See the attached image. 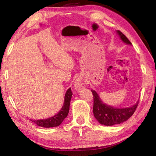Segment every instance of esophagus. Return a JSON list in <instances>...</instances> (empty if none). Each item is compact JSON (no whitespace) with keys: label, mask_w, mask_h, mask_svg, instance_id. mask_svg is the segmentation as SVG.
<instances>
[{"label":"esophagus","mask_w":156,"mask_h":156,"mask_svg":"<svg viewBox=\"0 0 156 156\" xmlns=\"http://www.w3.org/2000/svg\"><path fill=\"white\" fill-rule=\"evenodd\" d=\"M84 87V83H83V82L81 81L80 79H76L75 80V83H74V87L76 89H79L82 87Z\"/></svg>","instance_id":"1"}]
</instances>
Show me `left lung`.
Listing matches in <instances>:
<instances>
[{
  "label": "left lung",
  "mask_w": 156,
  "mask_h": 156,
  "mask_svg": "<svg viewBox=\"0 0 156 156\" xmlns=\"http://www.w3.org/2000/svg\"><path fill=\"white\" fill-rule=\"evenodd\" d=\"M117 33L124 43L131 44V43L129 41V39L120 31L118 30ZM91 91L94 96L93 112L94 117L101 125L112 126L122 123L125 121L127 120L133 114L138 107V101L132 107L122 108V109L109 106L102 102L101 99L100 98L99 96L96 91L94 90H91Z\"/></svg>",
  "instance_id": "obj_1"
}]
</instances>
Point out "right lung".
<instances>
[{
  "instance_id": "1",
  "label": "right lung",
  "mask_w": 156,
  "mask_h": 156,
  "mask_svg": "<svg viewBox=\"0 0 156 156\" xmlns=\"http://www.w3.org/2000/svg\"><path fill=\"white\" fill-rule=\"evenodd\" d=\"M72 94H73L72 92V89H71V88H69L65 94V101H64V104H63L62 109L56 115L53 116V117L47 118V119H43V120L30 119V120L34 123L36 124L38 126H43V127L49 128V127H54V126H59L68 115L69 111L70 101H71V98H72Z\"/></svg>"
}]
</instances>
